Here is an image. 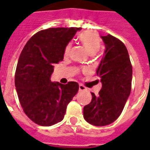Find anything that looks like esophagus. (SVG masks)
<instances>
[{
	"label": "esophagus",
	"instance_id": "esophagus-1",
	"mask_svg": "<svg viewBox=\"0 0 150 150\" xmlns=\"http://www.w3.org/2000/svg\"><path fill=\"white\" fill-rule=\"evenodd\" d=\"M79 91H86L87 88H86V87L84 86H83V85H79Z\"/></svg>",
	"mask_w": 150,
	"mask_h": 150
}]
</instances>
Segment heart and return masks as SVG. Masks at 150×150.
<instances>
[{
	"label": "heart",
	"mask_w": 150,
	"mask_h": 150,
	"mask_svg": "<svg viewBox=\"0 0 150 150\" xmlns=\"http://www.w3.org/2000/svg\"><path fill=\"white\" fill-rule=\"evenodd\" d=\"M79 40L89 55H95L100 50V39L99 36L94 31L88 30L82 33L79 35ZM71 45H67L64 49V56H68L71 52Z\"/></svg>",
	"instance_id": "obj_1"
}]
</instances>
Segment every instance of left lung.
Segmentation results:
<instances>
[{"label":"left lung","mask_w":150,"mask_h":150,"mask_svg":"<svg viewBox=\"0 0 150 150\" xmlns=\"http://www.w3.org/2000/svg\"><path fill=\"white\" fill-rule=\"evenodd\" d=\"M101 38L106 50L97 69L101 89L98 95L91 92V101L83 108L86 121L95 126H104L116 121L132 90V66L126 47L110 34Z\"/></svg>","instance_id":"1"}]
</instances>
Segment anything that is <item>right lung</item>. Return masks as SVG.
I'll return each mask as SVG.
<instances>
[{
	"label": "right lung",
	"instance_id": "obj_1",
	"mask_svg": "<svg viewBox=\"0 0 150 150\" xmlns=\"http://www.w3.org/2000/svg\"><path fill=\"white\" fill-rule=\"evenodd\" d=\"M81 28H50L36 33L22 50L17 64L15 86L28 117L36 124L51 126L64 119L67 104L79 84L64 85L50 79L54 65L64 59V49Z\"/></svg>",
	"mask_w": 150,
	"mask_h": 150
}]
</instances>
